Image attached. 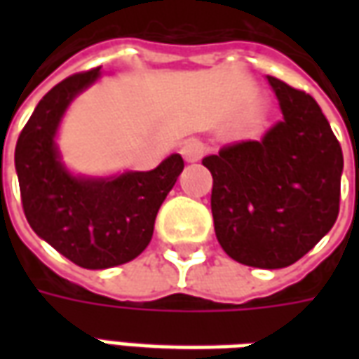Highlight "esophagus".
I'll list each match as a JSON object with an SVG mask.
<instances>
[{
    "label": "esophagus",
    "mask_w": 359,
    "mask_h": 359,
    "mask_svg": "<svg viewBox=\"0 0 359 359\" xmlns=\"http://www.w3.org/2000/svg\"><path fill=\"white\" fill-rule=\"evenodd\" d=\"M180 154L182 157L190 161V163H194V161H200L205 154V148H203L202 142L198 140H188L182 144V148H180Z\"/></svg>",
    "instance_id": "34e87169"
}]
</instances>
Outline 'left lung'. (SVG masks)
Here are the masks:
<instances>
[{
  "mask_svg": "<svg viewBox=\"0 0 359 359\" xmlns=\"http://www.w3.org/2000/svg\"><path fill=\"white\" fill-rule=\"evenodd\" d=\"M285 118L262 142L203 157L215 234L238 264L280 269L306 256L339 217L342 149L304 90L267 76Z\"/></svg>",
  "mask_w": 359,
  "mask_h": 359,
  "instance_id": "obj_1",
  "label": "left lung"
}]
</instances>
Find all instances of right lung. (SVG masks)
I'll return each mask as SVG.
<instances>
[{"instance_id": "obj_1", "label": "right lung", "mask_w": 359, "mask_h": 359, "mask_svg": "<svg viewBox=\"0 0 359 359\" xmlns=\"http://www.w3.org/2000/svg\"><path fill=\"white\" fill-rule=\"evenodd\" d=\"M100 69L73 74L43 95L15 148L28 225L84 269H107L140 256L151 241L157 211L184 169L182 157L172 154L154 171L107 180L76 179L65 171L53 142L59 121Z\"/></svg>"}]
</instances>
